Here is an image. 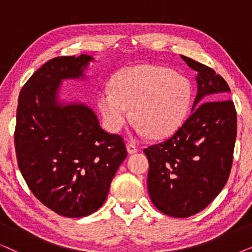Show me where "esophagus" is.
Wrapping results in <instances>:
<instances>
[{
	"label": "esophagus",
	"mask_w": 252,
	"mask_h": 252,
	"mask_svg": "<svg viewBox=\"0 0 252 252\" xmlns=\"http://www.w3.org/2000/svg\"><path fill=\"white\" fill-rule=\"evenodd\" d=\"M126 149H127V151H128V154H135L136 151L139 150V149H137V147H135L132 143H127Z\"/></svg>",
	"instance_id": "esophagus-1"
}]
</instances>
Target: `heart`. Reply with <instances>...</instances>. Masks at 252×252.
Returning a JSON list of instances; mask_svg holds the SVG:
<instances>
[{"label": "heart", "mask_w": 252, "mask_h": 252, "mask_svg": "<svg viewBox=\"0 0 252 252\" xmlns=\"http://www.w3.org/2000/svg\"><path fill=\"white\" fill-rule=\"evenodd\" d=\"M192 99L190 82L181 74L158 65L143 64L117 73L112 88L97 95V106L109 130L125 126L132 106V118L141 135L165 137L185 123Z\"/></svg>", "instance_id": "b5f03b06"}]
</instances>
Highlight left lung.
Here are the masks:
<instances>
[{
    "label": "left lung",
    "mask_w": 252,
    "mask_h": 252,
    "mask_svg": "<svg viewBox=\"0 0 252 252\" xmlns=\"http://www.w3.org/2000/svg\"><path fill=\"white\" fill-rule=\"evenodd\" d=\"M181 57L197 72L190 116L170 139L143 150L149 160L151 201L175 218L196 215L222 190L232 168L237 125L225 79L204 64Z\"/></svg>",
    "instance_id": "8db88e82"
}]
</instances>
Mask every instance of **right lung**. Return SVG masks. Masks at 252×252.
Segmentation results:
<instances>
[{"instance_id": "1", "label": "right lung", "mask_w": 252, "mask_h": 252, "mask_svg": "<svg viewBox=\"0 0 252 252\" xmlns=\"http://www.w3.org/2000/svg\"><path fill=\"white\" fill-rule=\"evenodd\" d=\"M94 58L56 57L34 72L19 94L15 148L19 170L34 196L67 218L103 205L127 156L122 136L99 126L89 106L58 99L62 81L84 79Z\"/></svg>"}]
</instances>
